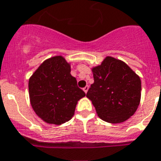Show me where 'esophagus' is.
<instances>
[{"mask_svg": "<svg viewBox=\"0 0 161 161\" xmlns=\"http://www.w3.org/2000/svg\"><path fill=\"white\" fill-rule=\"evenodd\" d=\"M88 89H89L88 86H86V87H83V91H84L85 93H87V91H88Z\"/></svg>", "mask_w": 161, "mask_h": 161, "instance_id": "1", "label": "esophagus"}]
</instances>
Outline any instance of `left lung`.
<instances>
[{"instance_id":"8db88e82","label":"left lung","mask_w":161,"mask_h":161,"mask_svg":"<svg viewBox=\"0 0 161 161\" xmlns=\"http://www.w3.org/2000/svg\"><path fill=\"white\" fill-rule=\"evenodd\" d=\"M94 83L87 97L97 115L110 124H119L133 115L141 101L140 77L122 60L106 56L92 69Z\"/></svg>"}]
</instances>
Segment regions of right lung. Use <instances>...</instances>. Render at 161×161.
I'll list each match as a JSON object with an SVG mask.
<instances>
[{
	"label": "right lung",
	"instance_id": "1",
	"mask_svg": "<svg viewBox=\"0 0 161 161\" xmlns=\"http://www.w3.org/2000/svg\"><path fill=\"white\" fill-rule=\"evenodd\" d=\"M70 71V63L55 55L43 61L29 78L31 106L47 124L60 125L71 119L78 101L86 96Z\"/></svg>",
	"mask_w": 161,
	"mask_h": 161
}]
</instances>
